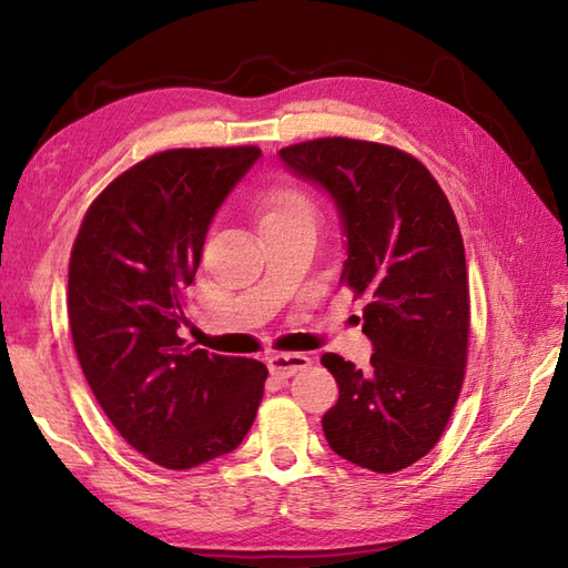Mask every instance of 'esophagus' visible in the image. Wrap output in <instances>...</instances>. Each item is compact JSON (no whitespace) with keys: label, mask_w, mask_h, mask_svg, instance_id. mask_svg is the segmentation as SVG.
Instances as JSON below:
<instances>
[{"label":"esophagus","mask_w":568,"mask_h":568,"mask_svg":"<svg viewBox=\"0 0 568 568\" xmlns=\"http://www.w3.org/2000/svg\"><path fill=\"white\" fill-rule=\"evenodd\" d=\"M310 366V356L305 354H273L268 356V371L275 373V376H295L297 371H303Z\"/></svg>","instance_id":"esophagus-1"}]
</instances>
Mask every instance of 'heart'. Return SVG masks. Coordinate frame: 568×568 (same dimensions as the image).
<instances>
[{
	"instance_id": "b5f03b06",
	"label": "heart",
	"mask_w": 568,
	"mask_h": 568,
	"mask_svg": "<svg viewBox=\"0 0 568 568\" xmlns=\"http://www.w3.org/2000/svg\"><path fill=\"white\" fill-rule=\"evenodd\" d=\"M293 210H310V202L305 195H300L295 190H283L273 195L268 214H281V212H293Z\"/></svg>"
}]
</instances>
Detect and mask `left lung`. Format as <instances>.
<instances>
[{
  "label": "left lung",
  "instance_id": "obj_1",
  "mask_svg": "<svg viewBox=\"0 0 568 568\" xmlns=\"http://www.w3.org/2000/svg\"><path fill=\"white\" fill-rule=\"evenodd\" d=\"M277 155L334 202L342 283L366 297L371 368L322 356L339 385L324 437L376 474L407 468L439 442L464 383L468 281L452 204L425 165L383 143L332 136Z\"/></svg>",
  "mask_w": 568,
  "mask_h": 568
}]
</instances>
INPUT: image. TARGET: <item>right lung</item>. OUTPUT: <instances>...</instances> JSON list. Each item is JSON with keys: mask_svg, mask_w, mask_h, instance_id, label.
<instances>
[{"mask_svg": "<svg viewBox=\"0 0 568 568\" xmlns=\"http://www.w3.org/2000/svg\"><path fill=\"white\" fill-rule=\"evenodd\" d=\"M258 159L256 146L155 153L90 204L72 246L68 315L84 378L116 432L163 468L234 452L258 413L261 361L178 334L214 214Z\"/></svg>", "mask_w": 568, "mask_h": 568, "instance_id": "add662e5", "label": "right lung"}]
</instances>
